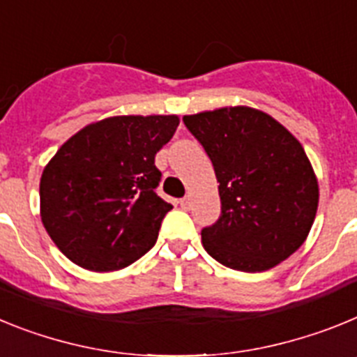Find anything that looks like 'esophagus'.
I'll use <instances>...</instances> for the list:
<instances>
[{
	"label": "esophagus",
	"mask_w": 357,
	"mask_h": 357,
	"mask_svg": "<svg viewBox=\"0 0 357 357\" xmlns=\"http://www.w3.org/2000/svg\"><path fill=\"white\" fill-rule=\"evenodd\" d=\"M179 204H181V208L188 210L192 206V197L190 196H185L181 201H179Z\"/></svg>",
	"instance_id": "esophagus-1"
}]
</instances>
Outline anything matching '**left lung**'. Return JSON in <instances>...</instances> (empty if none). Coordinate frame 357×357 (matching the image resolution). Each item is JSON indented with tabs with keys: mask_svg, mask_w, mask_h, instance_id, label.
Instances as JSON below:
<instances>
[{
	"mask_svg": "<svg viewBox=\"0 0 357 357\" xmlns=\"http://www.w3.org/2000/svg\"><path fill=\"white\" fill-rule=\"evenodd\" d=\"M212 160L221 217L203 228V248L222 266L259 273L307 238L320 188L307 154L264 111L234 105L183 116Z\"/></svg>",
	"mask_w": 357,
	"mask_h": 357,
	"instance_id": "1",
	"label": "left lung"
}]
</instances>
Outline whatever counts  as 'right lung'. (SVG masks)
<instances>
[{
  "instance_id": "obj_1",
  "label": "right lung",
  "mask_w": 357,
  "mask_h": 357,
  "mask_svg": "<svg viewBox=\"0 0 357 357\" xmlns=\"http://www.w3.org/2000/svg\"><path fill=\"white\" fill-rule=\"evenodd\" d=\"M178 126V114L109 116L82 127L48 161L41 221L73 264L119 271L156 244L172 204L156 194L154 158Z\"/></svg>"
}]
</instances>
